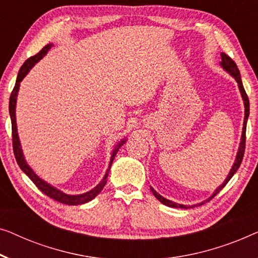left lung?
Here are the masks:
<instances>
[{
  "label": "left lung",
  "instance_id": "left-lung-1",
  "mask_svg": "<svg viewBox=\"0 0 258 258\" xmlns=\"http://www.w3.org/2000/svg\"><path fill=\"white\" fill-rule=\"evenodd\" d=\"M221 57H222V61H221V65H222L224 70H227L228 72H229V74L235 78V81L237 82L239 91H241L242 98H243V101H244L245 115H244V122H243V132H242L241 145H239V148H238V152H237V157H236V160H235V164L233 166V168L230 169V173H229V175H228V177L226 179V181H224V182L221 184L219 188H217V189L215 190V193L213 194V197H210V199H208V200H207V201L212 200V199L215 197V195L219 193V191L222 189L224 186H226V184L228 183V181H229L231 177H233L234 174L236 173V170L238 169V167L241 166V162L243 160V155H244V151H245V130H246V121H248V117H249V98H248V96H246V92H245L244 88H243L241 75H239V70H238L237 65H236V63H235L233 59H231L229 56L226 55V53H222V55H221ZM151 190H152V193L154 194V197L157 198L158 200L160 201L161 203H164V205H166V206L173 207V208H184V209L188 208L187 206L179 205V203H175V202H172V201L167 200V199H165L164 197H161L160 194H158L157 191H155L152 187H151ZM203 203H205V202H203ZM201 205H202V203H201Z\"/></svg>",
  "mask_w": 258,
  "mask_h": 258
}]
</instances>
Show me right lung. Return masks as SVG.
<instances>
[{
    "mask_svg": "<svg viewBox=\"0 0 258 258\" xmlns=\"http://www.w3.org/2000/svg\"><path fill=\"white\" fill-rule=\"evenodd\" d=\"M52 44H48L43 48L41 51L36 53V55L31 56L30 58H28L27 60L24 61L23 65H22L19 75H17V79L15 83V86H14L12 94H10V99H9V113H10V118H12V136H13V150H14V154H15L16 161L19 164L20 168L23 170V172L27 174V175L30 177V180L36 184V187L38 188L42 193H44L46 197L53 199L60 203H64V205H69V206H78V205H83V203H86L89 201H91L92 199L97 197L98 194L100 193L101 189H103L105 184H106V179L108 175V172H110L111 168V164L113 161V159L117 154V152L119 150V147L121 146L122 144L125 143V140H122L120 144L117 145V147L114 148V151L112 152V157H111V162H110V167H108L106 174H105L104 179L101 180V182L98 184L97 187H94L92 190L88 191V193L81 194V195H68L64 194L63 191L56 189L52 186H50L49 183H46L45 181H43L42 179L36 175V174L32 172V169L27 165V162L24 160L23 153H22V148L20 145V140H19V134H17V128H16V117H15V106H16V97H17V92H19V88H20V83L22 82V79L25 77V75L28 74L29 70L34 67V65L37 63L39 59H42V57L45 55L46 52L49 51V49L51 48Z\"/></svg>",
    "mask_w": 258,
    "mask_h": 258,
    "instance_id": "right-lung-1",
    "label": "right lung"
}]
</instances>
